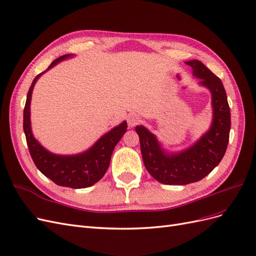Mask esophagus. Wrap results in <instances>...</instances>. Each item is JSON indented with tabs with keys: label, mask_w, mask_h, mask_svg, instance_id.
I'll list each match as a JSON object with an SVG mask.
<instances>
[{
	"label": "esophagus",
	"mask_w": 256,
	"mask_h": 256,
	"mask_svg": "<svg viewBox=\"0 0 256 256\" xmlns=\"http://www.w3.org/2000/svg\"><path fill=\"white\" fill-rule=\"evenodd\" d=\"M127 122H128L129 127L132 128V127H134L136 125H138V122H140V116L136 115V114H130V115L128 116Z\"/></svg>",
	"instance_id": "34e87169"
}]
</instances>
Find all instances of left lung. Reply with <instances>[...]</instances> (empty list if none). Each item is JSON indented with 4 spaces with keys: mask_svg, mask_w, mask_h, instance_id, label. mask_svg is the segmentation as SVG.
Listing matches in <instances>:
<instances>
[{
    "mask_svg": "<svg viewBox=\"0 0 256 256\" xmlns=\"http://www.w3.org/2000/svg\"><path fill=\"white\" fill-rule=\"evenodd\" d=\"M198 85L212 94V120L196 142L180 152H168L146 127H136L140 138L144 166L157 182L164 184H188L203 180L220 164L230 138V111L223 84L200 60L184 62Z\"/></svg>",
    "mask_w": 256,
    "mask_h": 256,
    "instance_id": "1",
    "label": "left lung"
}]
</instances>
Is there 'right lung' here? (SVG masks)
I'll return each mask as SVG.
<instances>
[{
	"instance_id": "right-lung-1",
	"label": "right lung",
	"mask_w": 256,
	"mask_h": 256,
	"mask_svg": "<svg viewBox=\"0 0 256 256\" xmlns=\"http://www.w3.org/2000/svg\"><path fill=\"white\" fill-rule=\"evenodd\" d=\"M72 56L74 54H65L60 56L52 62L47 70L36 76L26 96V102L23 111V130L26 134L30 157L37 168L58 186L82 189L90 187L104 177L109 168L114 147L127 131V122L124 120L118 126L112 128L88 150L76 154H53L36 140L30 126V99L35 84L46 72L58 65L60 62Z\"/></svg>"
}]
</instances>
